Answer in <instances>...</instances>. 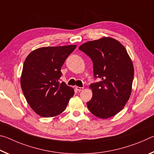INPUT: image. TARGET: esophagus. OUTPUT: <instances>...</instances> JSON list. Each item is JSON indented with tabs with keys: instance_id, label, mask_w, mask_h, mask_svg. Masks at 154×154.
Masks as SVG:
<instances>
[{
	"instance_id": "obj_1",
	"label": "esophagus",
	"mask_w": 154,
	"mask_h": 154,
	"mask_svg": "<svg viewBox=\"0 0 154 154\" xmlns=\"http://www.w3.org/2000/svg\"><path fill=\"white\" fill-rule=\"evenodd\" d=\"M75 89H76L77 91H79V92H81V91H82L83 90V88H82V87H75Z\"/></svg>"
}]
</instances>
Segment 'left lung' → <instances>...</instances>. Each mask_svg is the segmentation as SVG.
<instances>
[{"label": "left lung", "mask_w": 154, "mask_h": 154, "mask_svg": "<svg viewBox=\"0 0 154 154\" xmlns=\"http://www.w3.org/2000/svg\"><path fill=\"white\" fill-rule=\"evenodd\" d=\"M79 49L92 59L94 76L101 82L92 83V99L88 108L101 119L113 117L126 105L132 92L134 66L126 49L111 37L82 44Z\"/></svg>", "instance_id": "1"}]
</instances>
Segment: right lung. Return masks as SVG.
I'll list each match as a JSON object with an SVG mask.
<instances>
[{
  "label": "right lung",
  "mask_w": 154,
  "mask_h": 154,
  "mask_svg": "<svg viewBox=\"0 0 154 154\" xmlns=\"http://www.w3.org/2000/svg\"><path fill=\"white\" fill-rule=\"evenodd\" d=\"M76 47H43L31 51L26 58L21 88L28 105L38 116H58L65 110L73 96V88L64 82L60 83V79L65 60Z\"/></svg>",
  "instance_id": "add662e5"
}]
</instances>
